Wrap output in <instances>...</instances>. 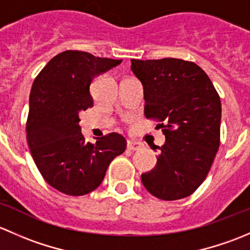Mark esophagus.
Masks as SVG:
<instances>
[{"instance_id":"1","label":"esophagus","mask_w":250,"mask_h":250,"mask_svg":"<svg viewBox=\"0 0 250 250\" xmlns=\"http://www.w3.org/2000/svg\"><path fill=\"white\" fill-rule=\"evenodd\" d=\"M141 147H143V145H141L140 143H138V141L129 140L127 143V148L130 151H138V150H140Z\"/></svg>"}]
</instances>
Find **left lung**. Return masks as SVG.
I'll return each instance as SVG.
<instances>
[{
    "mask_svg": "<svg viewBox=\"0 0 250 250\" xmlns=\"http://www.w3.org/2000/svg\"><path fill=\"white\" fill-rule=\"evenodd\" d=\"M130 69L144 85L146 118L166 135L157 165L141 181L160 200L188 197L207 178L220 145V97L192 62L132 59Z\"/></svg>",
    "mask_w": 250,
    "mask_h": 250,
    "instance_id": "1",
    "label": "left lung"
}]
</instances>
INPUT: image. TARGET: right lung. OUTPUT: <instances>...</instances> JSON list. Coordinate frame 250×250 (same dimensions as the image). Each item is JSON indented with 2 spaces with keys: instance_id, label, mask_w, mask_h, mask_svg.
<instances>
[{
  "instance_id": "right-lung-1",
  "label": "right lung",
  "mask_w": 250,
  "mask_h": 250,
  "mask_svg": "<svg viewBox=\"0 0 250 250\" xmlns=\"http://www.w3.org/2000/svg\"><path fill=\"white\" fill-rule=\"evenodd\" d=\"M122 60L65 50L48 62L30 93L26 139L44 180L69 196H83L102 184L107 167L125 152L127 141L110 133L87 143L81 133L80 112L93 106L90 83Z\"/></svg>"
}]
</instances>
